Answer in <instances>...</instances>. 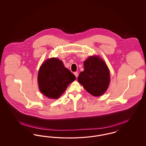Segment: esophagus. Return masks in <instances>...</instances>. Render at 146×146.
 I'll return each mask as SVG.
<instances>
[{"instance_id": "1", "label": "esophagus", "mask_w": 146, "mask_h": 146, "mask_svg": "<svg viewBox=\"0 0 146 146\" xmlns=\"http://www.w3.org/2000/svg\"><path fill=\"white\" fill-rule=\"evenodd\" d=\"M74 74L75 75V76H76V78H77L78 76V72H76L74 73Z\"/></svg>"}]
</instances>
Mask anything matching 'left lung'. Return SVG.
Listing matches in <instances>:
<instances>
[{"mask_svg":"<svg viewBox=\"0 0 146 146\" xmlns=\"http://www.w3.org/2000/svg\"><path fill=\"white\" fill-rule=\"evenodd\" d=\"M84 70L79 74L78 81L94 96L103 95L110 83L109 69L99 56H90L84 62Z\"/></svg>","mask_w":146,"mask_h":146,"instance_id":"left-lung-1","label":"left lung"}]
</instances>
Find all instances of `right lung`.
I'll use <instances>...</instances> for the list:
<instances>
[{"instance_id": "add662e5", "label": "right lung", "mask_w": 146, "mask_h": 146, "mask_svg": "<svg viewBox=\"0 0 146 146\" xmlns=\"http://www.w3.org/2000/svg\"><path fill=\"white\" fill-rule=\"evenodd\" d=\"M76 79L75 76L64 66L62 61L54 57L44 62L38 74L39 90L46 97L51 99L60 97Z\"/></svg>"}]
</instances>
